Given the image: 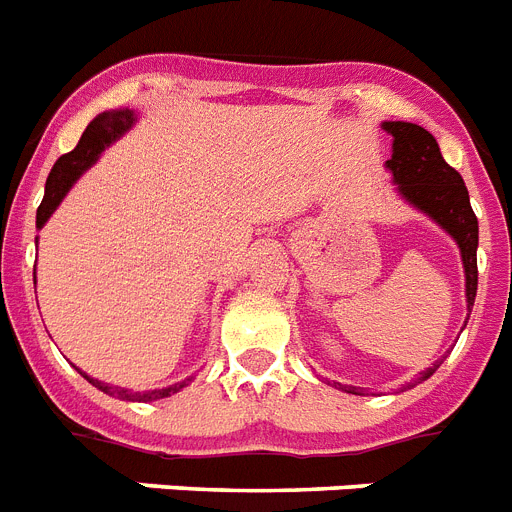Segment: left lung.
Listing matches in <instances>:
<instances>
[{"instance_id": "1", "label": "left lung", "mask_w": 512, "mask_h": 512, "mask_svg": "<svg viewBox=\"0 0 512 512\" xmlns=\"http://www.w3.org/2000/svg\"><path fill=\"white\" fill-rule=\"evenodd\" d=\"M392 141V159H387L398 190L405 201L429 214L437 225L445 227L460 246L463 266H466V298L468 311L474 308L479 269H476V248H479V222L468 201L463 177L442 159L437 141L429 130L413 122H384ZM437 369V366H434ZM434 369L421 374V382L434 374ZM353 395L363 392L353 390Z\"/></svg>"}]
</instances>
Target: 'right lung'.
<instances>
[{
    "instance_id": "obj_1",
    "label": "right lung",
    "mask_w": 512,
    "mask_h": 512,
    "mask_svg": "<svg viewBox=\"0 0 512 512\" xmlns=\"http://www.w3.org/2000/svg\"><path fill=\"white\" fill-rule=\"evenodd\" d=\"M135 122V114L130 109H112V112H101L91 125L86 128V133L80 135L78 146H75L70 154H62L57 159V164L52 167L49 177H46V190H44V201L36 211V225L41 227L46 219L52 217V211L57 209L59 201L65 198V193L70 190V185L78 180L83 172L91 167V164L99 159V154L104 151V146H109L112 141H117L125 130ZM83 374V371H80ZM88 382L99 387L101 392H107L112 398L120 400H138V403H149V400L159 398H170L177 390H183L185 382L172 384V387H164V390H149V392H130L125 387H112V384H104L99 379H91L88 374H83Z\"/></svg>"
}]
</instances>
